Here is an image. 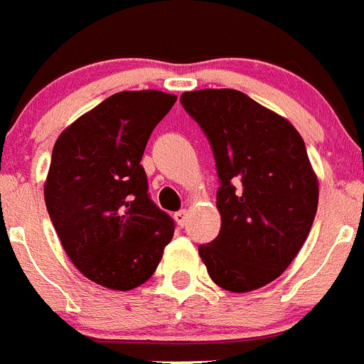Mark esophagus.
Wrapping results in <instances>:
<instances>
[{
  "label": "esophagus",
  "mask_w": 364,
  "mask_h": 364,
  "mask_svg": "<svg viewBox=\"0 0 364 364\" xmlns=\"http://www.w3.org/2000/svg\"><path fill=\"white\" fill-rule=\"evenodd\" d=\"M186 216H188L186 210H178V213L173 214V220H176V223H178L179 227H183L186 223Z\"/></svg>",
  "instance_id": "34e87169"
}]
</instances>
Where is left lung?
I'll use <instances>...</instances> for the list:
<instances>
[{
	"label": "left lung",
	"instance_id": "8db88e82",
	"mask_svg": "<svg viewBox=\"0 0 364 364\" xmlns=\"http://www.w3.org/2000/svg\"><path fill=\"white\" fill-rule=\"evenodd\" d=\"M216 161L220 235L200 257L220 287L245 293L273 282L314 225L318 181L295 126L242 91L181 95Z\"/></svg>",
	"mask_w": 364,
	"mask_h": 364
}]
</instances>
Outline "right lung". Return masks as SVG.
<instances>
[{"instance_id": "right-lung-1", "label": "right lung", "mask_w": 364, "mask_h": 364, "mask_svg": "<svg viewBox=\"0 0 364 364\" xmlns=\"http://www.w3.org/2000/svg\"><path fill=\"white\" fill-rule=\"evenodd\" d=\"M178 97L156 90L107 97L60 134L43 186L47 213L78 271L128 291L154 274L173 220L148 194L141 159Z\"/></svg>"}]
</instances>
